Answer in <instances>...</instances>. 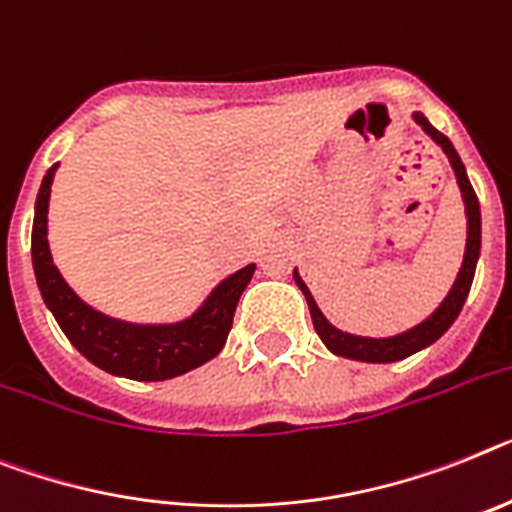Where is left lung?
<instances>
[{
  "instance_id": "left-lung-1",
  "label": "left lung",
  "mask_w": 512,
  "mask_h": 512,
  "mask_svg": "<svg viewBox=\"0 0 512 512\" xmlns=\"http://www.w3.org/2000/svg\"><path fill=\"white\" fill-rule=\"evenodd\" d=\"M414 122L427 132L448 156L450 166L455 171V179H458V187H461L463 205H466V252H463V265L458 270V278H455L453 289L448 291V296L442 299L440 307L432 312L424 322L414 325L406 333H398V336L390 338H364V336H351V333H343L336 325H330L325 320V315L317 307L315 296L309 294L307 283L302 281V276L294 270L296 286L302 289L304 299L309 304V315H312V325H315L317 336L322 338V343L328 346L336 356H346V359H356V362H372V364H388V362H401L406 356L416 354V351L427 349L437 338L445 333L455 322V317L461 315L463 302H466L468 291H471V283H474L476 263H479V252H482V213H479V200H476V192L471 187L466 176V166H463L461 156L455 153L453 143L448 137L442 135L440 130H435L429 119L424 117L422 111H416Z\"/></svg>"
}]
</instances>
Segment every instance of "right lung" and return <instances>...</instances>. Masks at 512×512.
Segmentation results:
<instances>
[{"instance_id":"obj_1","label":"right lung","mask_w":512,"mask_h":512,"mask_svg":"<svg viewBox=\"0 0 512 512\" xmlns=\"http://www.w3.org/2000/svg\"><path fill=\"white\" fill-rule=\"evenodd\" d=\"M54 171L57 163L46 171L38 190L30 255L46 307L51 309V315L72 346L103 372L140 382L171 380L218 356L229 338L236 302L247 289L255 265H244L242 270L223 278L187 320L169 322V325H137V322L103 315L67 286L51 257L46 216H49Z\"/></svg>"}]
</instances>
